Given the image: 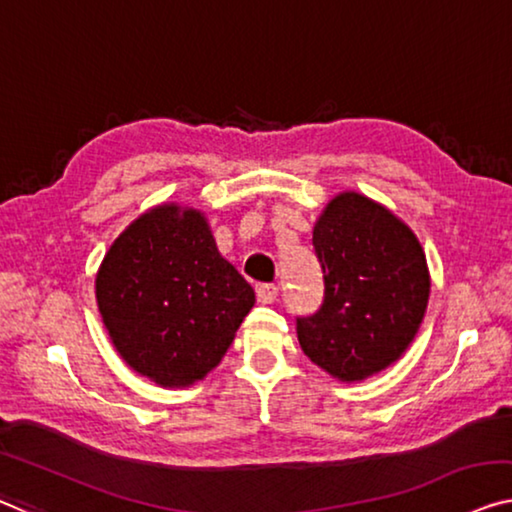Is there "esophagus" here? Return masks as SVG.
Wrapping results in <instances>:
<instances>
[{
    "instance_id": "obj_1",
    "label": "esophagus",
    "mask_w": 512,
    "mask_h": 512,
    "mask_svg": "<svg viewBox=\"0 0 512 512\" xmlns=\"http://www.w3.org/2000/svg\"><path fill=\"white\" fill-rule=\"evenodd\" d=\"M278 299V287L271 285V282H264V285H257V301L259 303H273Z\"/></svg>"
}]
</instances>
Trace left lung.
Returning a JSON list of instances; mask_svg holds the SVG:
<instances>
[{
    "label": "left lung",
    "mask_w": 512,
    "mask_h": 512,
    "mask_svg": "<svg viewBox=\"0 0 512 512\" xmlns=\"http://www.w3.org/2000/svg\"><path fill=\"white\" fill-rule=\"evenodd\" d=\"M324 301L296 319L303 354L340 381L386 370L416 338L430 299V271L416 234L393 211L347 190L312 230Z\"/></svg>",
    "instance_id": "left-lung-1"
}]
</instances>
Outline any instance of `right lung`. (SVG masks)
<instances>
[{"instance_id": "1", "label": "right lung", "mask_w": 512, "mask_h": 512, "mask_svg": "<svg viewBox=\"0 0 512 512\" xmlns=\"http://www.w3.org/2000/svg\"><path fill=\"white\" fill-rule=\"evenodd\" d=\"M96 301L121 358L158 386L183 388L223 361L255 292L218 253L202 211L160 204L114 239Z\"/></svg>"}]
</instances>
